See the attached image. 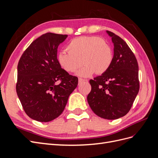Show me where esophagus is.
<instances>
[{
	"label": "esophagus",
	"instance_id": "34e87169",
	"mask_svg": "<svg viewBox=\"0 0 158 158\" xmlns=\"http://www.w3.org/2000/svg\"><path fill=\"white\" fill-rule=\"evenodd\" d=\"M84 81H86V80H85V79H83V78H80L78 79V83H79V84H81V83L84 82Z\"/></svg>",
	"mask_w": 158,
	"mask_h": 158
}]
</instances>
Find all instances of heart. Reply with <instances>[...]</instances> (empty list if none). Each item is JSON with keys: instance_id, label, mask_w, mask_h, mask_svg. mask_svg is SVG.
Listing matches in <instances>:
<instances>
[{"instance_id": "b5f03b06", "label": "heart", "mask_w": 158, "mask_h": 158, "mask_svg": "<svg viewBox=\"0 0 158 158\" xmlns=\"http://www.w3.org/2000/svg\"><path fill=\"white\" fill-rule=\"evenodd\" d=\"M65 51L57 55V62L64 71L73 73L82 63L84 67L77 75L88 77L94 73L102 74L109 69L113 61V51L107 41L99 37L82 36L72 40Z\"/></svg>"}]
</instances>
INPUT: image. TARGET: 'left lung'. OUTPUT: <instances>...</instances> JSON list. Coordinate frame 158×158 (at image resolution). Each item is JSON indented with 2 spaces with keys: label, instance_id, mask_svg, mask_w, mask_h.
I'll return each instance as SVG.
<instances>
[{
  "label": "left lung",
  "instance_id": "obj_1",
  "mask_svg": "<svg viewBox=\"0 0 158 158\" xmlns=\"http://www.w3.org/2000/svg\"><path fill=\"white\" fill-rule=\"evenodd\" d=\"M106 32L114 45L113 61L106 73L89 80L92 89L87 99L95 114L114 120L128 113L138 93V64L127 43L114 33Z\"/></svg>",
  "mask_w": 158,
  "mask_h": 158
}]
</instances>
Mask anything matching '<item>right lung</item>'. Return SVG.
Here are the masks:
<instances>
[{"mask_svg":"<svg viewBox=\"0 0 158 158\" xmlns=\"http://www.w3.org/2000/svg\"><path fill=\"white\" fill-rule=\"evenodd\" d=\"M67 37L45 33L31 43L18 62L17 95L33 120L49 122L58 117L77 87L78 78L62 69L57 62L58 46Z\"/></svg>","mask_w":158,"mask_h":158,"instance_id":"add662e5","label":"right lung"}]
</instances>
